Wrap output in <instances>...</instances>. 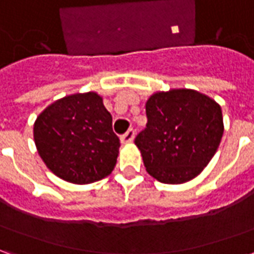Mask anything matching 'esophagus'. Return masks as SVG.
I'll return each instance as SVG.
<instances>
[{"mask_svg":"<svg viewBox=\"0 0 254 254\" xmlns=\"http://www.w3.org/2000/svg\"><path fill=\"white\" fill-rule=\"evenodd\" d=\"M133 138H134V130H133V129H129L127 133H124V134L121 136V141L122 144L132 143Z\"/></svg>","mask_w":254,"mask_h":254,"instance_id":"34e87169","label":"esophagus"}]
</instances>
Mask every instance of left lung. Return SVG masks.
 Masks as SVG:
<instances>
[{
  "label": "left lung",
  "mask_w": 254,
  "mask_h": 254,
  "mask_svg": "<svg viewBox=\"0 0 254 254\" xmlns=\"http://www.w3.org/2000/svg\"><path fill=\"white\" fill-rule=\"evenodd\" d=\"M147 127L134 138L149 176L184 184L198 176L223 136L220 106L193 89L156 92L145 103Z\"/></svg>",
  "instance_id": "8db88e82"
}]
</instances>
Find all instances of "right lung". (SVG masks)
<instances>
[{"instance_id": "obj_1", "label": "right lung", "mask_w": 254, "mask_h": 254, "mask_svg": "<svg viewBox=\"0 0 254 254\" xmlns=\"http://www.w3.org/2000/svg\"><path fill=\"white\" fill-rule=\"evenodd\" d=\"M34 138L47 167L72 184H91L109 176L121 145L113 132V117L95 92L52 103L36 118Z\"/></svg>"}]
</instances>
